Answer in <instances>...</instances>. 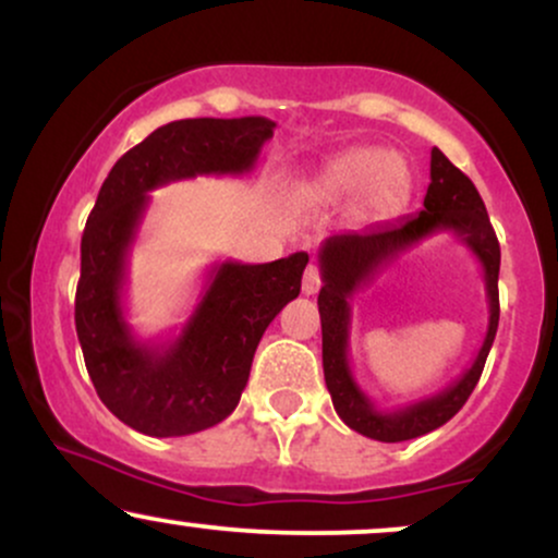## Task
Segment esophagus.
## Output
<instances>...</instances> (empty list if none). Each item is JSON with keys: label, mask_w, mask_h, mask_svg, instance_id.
I'll list each match as a JSON object with an SVG mask.
<instances>
[{"label": "esophagus", "mask_w": 558, "mask_h": 558, "mask_svg": "<svg viewBox=\"0 0 558 558\" xmlns=\"http://www.w3.org/2000/svg\"><path fill=\"white\" fill-rule=\"evenodd\" d=\"M319 286H323V278H319V267L317 265H310L304 270V280H301V291L306 293V296H315L319 291Z\"/></svg>", "instance_id": "esophagus-1"}]
</instances>
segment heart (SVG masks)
I'll return each mask as SVG.
<instances>
[{
	"label": "heart",
	"instance_id": "b5f03b06",
	"mask_svg": "<svg viewBox=\"0 0 558 558\" xmlns=\"http://www.w3.org/2000/svg\"><path fill=\"white\" fill-rule=\"evenodd\" d=\"M360 191V209L364 217L386 220V217L399 215L412 191L409 168L386 149L356 146L323 165V170L301 189V196L310 202L330 204Z\"/></svg>",
	"mask_w": 558,
	"mask_h": 558
}]
</instances>
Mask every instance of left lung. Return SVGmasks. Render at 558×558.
Wrapping results in <instances>:
<instances>
[{"instance_id":"8db88e82","label":"left lung","mask_w":558,"mask_h":558,"mask_svg":"<svg viewBox=\"0 0 558 558\" xmlns=\"http://www.w3.org/2000/svg\"><path fill=\"white\" fill-rule=\"evenodd\" d=\"M438 232H451L462 240L484 267L486 295L489 296V330L476 360L451 387L409 408L386 413L374 407L350 373V299L399 253ZM317 259L319 272H323V288L317 296L319 323H323V369L325 386L330 390L338 417L351 430L373 440H383V444H401V440L420 438V435L446 425L475 390L498 330L501 248H498V239L493 233L475 183L462 170L453 168L444 151L433 149L430 185H427L422 213L386 222V226L330 233L319 246Z\"/></svg>"}]
</instances>
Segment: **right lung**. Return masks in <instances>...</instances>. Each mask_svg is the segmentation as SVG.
<instances>
[{"instance_id": "add662e5", "label": "right lung", "mask_w": 558, "mask_h": 558, "mask_svg": "<svg viewBox=\"0 0 558 558\" xmlns=\"http://www.w3.org/2000/svg\"><path fill=\"white\" fill-rule=\"evenodd\" d=\"M267 118H194L157 128L101 183L81 239L75 330L101 403L133 430L178 438L239 407L267 325L301 291L310 254L243 265L217 262L183 328L141 341L125 317L128 259L149 191L196 175H243L272 138Z\"/></svg>"}]
</instances>
